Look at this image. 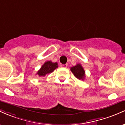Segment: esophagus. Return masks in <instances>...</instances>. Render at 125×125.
<instances>
[{
    "instance_id": "obj_1",
    "label": "esophagus",
    "mask_w": 125,
    "mask_h": 125,
    "mask_svg": "<svg viewBox=\"0 0 125 125\" xmlns=\"http://www.w3.org/2000/svg\"><path fill=\"white\" fill-rule=\"evenodd\" d=\"M61 67H63V68H66V67H67V64H61Z\"/></svg>"
}]
</instances>
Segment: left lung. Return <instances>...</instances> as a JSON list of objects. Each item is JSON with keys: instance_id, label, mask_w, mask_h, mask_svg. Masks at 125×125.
I'll return each instance as SVG.
<instances>
[{"instance_id": "8db88e82", "label": "left lung", "mask_w": 125, "mask_h": 125, "mask_svg": "<svg viewBox=\"0 0 125 125\" xmlns=\"http://www.w3.org/2000/svg\"><path fill=\"white\" fill-rule=\"evenodd\" d=\"M71 71L74 74L75 77L79 80H83L84 77H85L84 71L81 64H77L75 66L72 67Z\"/></svg>"}]
</instances>
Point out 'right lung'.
Instances as JSON below:
<instances>
[{"label": "right lung", "instance_id": "add662e5", "mask_svg": "<svg viewBox=\"0 0 125 125\" xmlns=\"http://www.w3.org/2000/svg\"><path fill=\"white\" fill-rule=\"evenodd\" d=\"M58 67L57 63H53L51 61H48L44 63L42 66L41 69L37 73L39 76H44L46 74L53 72Z\"/></svg>", "mask_w": 125, "mask_h": 125}]
</instances>
